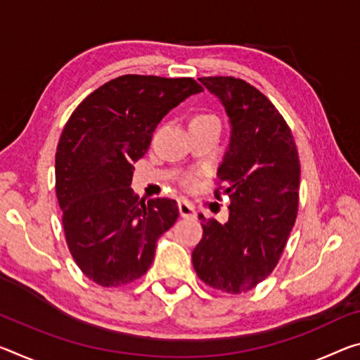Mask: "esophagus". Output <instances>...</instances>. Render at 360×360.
Wrapping results in <instances>:
<instances>
[{"label": "esophagus", "mask_w": 360, "mask_h": 360, "mask_svg": "<svg viewBox=\"0 0 360 360\" xmlns=\"http://www.w3.org/2000/svg\"><path fill=\"white\" fill-rule=\"evenodd\" d=\"M178 208L182 218H195V208H193L192 203L186 200H179Z\"/></svg>", "instance_id": "esophagus-1"}]
</instances>
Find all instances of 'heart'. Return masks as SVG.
<instances>
[{
    "label": "heart",
    "instance_id": "obj_1",
    "mask_svg": "<svg viewBox=\"0 0 360 360\" xmlns=\"http://www.w3.org/2000/svg\"><path fill=\"white\" fill-rule=\"evenodd\" d=\"M202 123H218V118H216L214 115H211V113H197V115H193V118L191 120V127H193V124H202ZM192 181L191 176H187L186 178V184H189V182Z\"/></svg>",
    "mask_w": 360,
    "mask_h": 360
}]
</instances>
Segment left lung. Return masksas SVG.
Here are the masks:
<instances>
[{"instance_id":"left-lung-1","label":"left lung","mask_w":360,"mask_h":360,"mask_svg":"<svg viewBox=\"0 0 360 360\" xmlns=\"http://www.w3.org/2000/svg\"><path fill=\"white\" fill-rule=\"evenodd\" d=\"M221 101L231 139L218 169L229 219H202L193 269L226 293L255 288L277 266L298 214L300 158L292 131L272 102L233 77L198 78Z\"/></svg>"}]
</instances>
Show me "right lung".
Returning <instances> with one entry per match:
<instances>
[{
  "mask_svg": "<svg viewBox=\"0 0 360 360\" xmlns=\"http://www.w3.org/2000/svg\"><path fill=\"white\" fill-rule=\"evenodd\" d=\"M202 91L192 78L123 75L102 84L68 118L56 152V193L65 240L89 281L120 287L144 276L157 240L174 224L171 198L139 200L133 163L171 108Z\"/></svg>",
  "mask_w": 360,
  "mask_h": 360,
  "instance_id": "right-lung-1",
  "label": "right lung"
}]
</instances>
